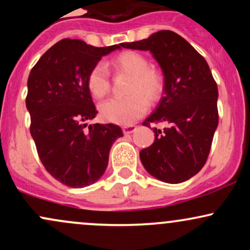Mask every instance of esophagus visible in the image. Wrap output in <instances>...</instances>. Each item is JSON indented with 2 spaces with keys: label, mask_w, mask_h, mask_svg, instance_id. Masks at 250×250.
<instances>
[{
  "label": "esophagus",
  "mask_w": 250,
  "mask_h": 250,
  "mask_svg": "<svg viewBox=\"0 0 250 250\" xmlns=\"http://www.w3.org/2000/svg\"><path fill=\"white\" fill-rule=\"evenodd\" d=\"M122 130L125 135L131 134V133H134L135 130H136V125H125V127L122 128Z\"/></svg>",
  "instance_id": "1"
}]
</instances>
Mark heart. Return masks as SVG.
<instances>
[{
	"mask_svg": "<svg viewBox=\"0 0 250 250\" xmlns=\"http://www.w3.org/2000/svg\"><path fill=\"white\" fill-rule=\"evenodd\" d=\"M116 73L130 75L125 97H114L99 105L104 121L130 125L148 109V102L156 101L162 93L163 79L156 68L148 65V60L137 51H123L111 60ZM89 93L95 99H102L110 88L109 73L103 63H96L87 76Z\"/></svg>",
	"mask_w": 250,
	"mask_h": 250,
	"instance_id": "obj_1",
	"label": "heart"
}]
</instances>
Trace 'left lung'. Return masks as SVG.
I'll return each instance as SVG.
<instances>
[{"label":"left lung","instance_id":"obj_1","mask_svg":"<svg viewBox=\"0 0 250 250\" xmlns=\"http://www.w3.org/2000/svg\"><path fill=\"white\" fill-rule=\"evenodd\" d=\"M121 47L150 51L165 76L162 99L142 125L167 122L169 127L153 128L154 143L140 151L143 167L163 182H185L205 166L219 125V91L208 63L170 30Z\"/></svg>","mask_w":250,"mask_h":250}]
</instances>
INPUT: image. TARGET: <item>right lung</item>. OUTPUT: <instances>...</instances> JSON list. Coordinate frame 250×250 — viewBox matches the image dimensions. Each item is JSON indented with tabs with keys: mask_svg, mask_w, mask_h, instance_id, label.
<instances>
[{
	"mask_svg": "<svg viewBox=\"0 0 250 250\" xmlns=\"http://www.w3.org/2000/svg\"><path fill=\"white\" fill-rule=\"evenodd\" d=\"M120 45L97 48L81 40L64 39L49 48L28 77L25 105L30 134L45 170L71 188L96 182L108 166L109 151L119 125L95 123L97 110L87 87V76L102 56Z\"/></svg>",
	"mask_w": 250,
	"mask_h": 250,
	"instance_id": "right-lung-1",
	"label": "right lung"
}]
</instances>
